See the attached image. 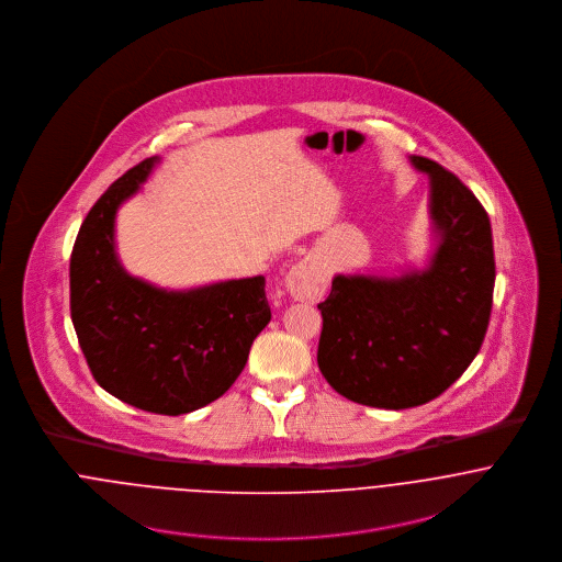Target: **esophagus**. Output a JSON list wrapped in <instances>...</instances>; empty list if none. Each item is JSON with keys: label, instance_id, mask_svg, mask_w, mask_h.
<instances>
[{"label": "esophagus", "instance_id": "34e87169", "mask_svg": "<svg viewBox=\"0 0 562 562\" xmlns=\"http://www.w3.org/2000/svg\"><path fill=\"white\" fill-rule=\"evenodd\" d=\"M285 288L294 301L316 303L326 290V277L316 261L301 259L288 270Z\"/></svg>", "mask_w": 562, "mask_h": 562}]
</instances>
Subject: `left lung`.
Returning a JSON list of instances; mask_svg holds the SVG:
<instances>
[{
  "mask_svg": "<svg viewBox=\"0 0 562 562\" xmlns=\"http://www.w3.org/2000/svg\"><path fill=\"white\" fill-rule=\"evenodd\" d=\"M428 172L439 236L424 270L402 277L337 274L322 314L318 366L348 401L408 408L441 396L474 361L491 318L495 259L491 223L474 192L437 161Z\"/></svg>",
  "mask_w": 562,
  "mask_h": 562,
  "instance_id": "left-lung-1",
  "label": "left lung"
}]
</instances>
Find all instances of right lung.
Wrapping results in <instances>:
<instances>
[{"mask_svg": "<svg viewBox=\"0 0 562 562\" xmlns=\"http://www.w3.org/2000/svg\"><path fill=\"white\" fill-rule=\"evenodd\" d=\"M158 158L119 177L81 223L71 252V321L94 381L136 408L181 415L221 398L270 322L266 279L166 292L125 272L114 248L119 205Z\"/></svg>", "mask_w": 562, "mask_h": 562, "instance_id": "right-lung-1", "label": "right lung"}]
</instances>
